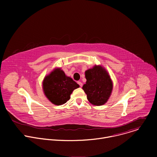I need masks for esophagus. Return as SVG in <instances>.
Returning a JSON list of instances; mask_svg holds the SVG:
<instances>
[{
  "mask_svg": "<svg viewBox=\"0 0 157 157\" xmlns=\"http://www.w3.org/2000/svg\"><path fill=\"white\" fill-rule=\"evenodd\" d=\"M78 84L81 87H82V82H81V81H78Z\"/></svg>",
  "mask_w": 157,
  "mask_h": 157,
  "instance_id": "34e87169",
  "label": "esophagus"
}]
</instances>
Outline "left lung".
Instances as JSON below:
<instances>
[{
    "label": "left lung",
    "instance_id": "8db88e82",
    "mask_svg": "<svg viewBox=\"0 0 157 157\" xmlns=\"http://www.w3.org/2000/svg\"><path fill=\"white\" fill-rule=\"evenodd\" d=\"M86 84L82 89L87 100L95 105H102L108 101L113 84L107 71L101 66H94L85 71Z\"/></svg>",
    "mask_w": 157,
    "mask_h": 157
}]
</instances>
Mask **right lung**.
<instances>
[{
    "label": "right lung",
    "instance_id": "1",
    "mask_svg": "<svg viewBox=\"0 0 157 157\" xmlns=\"http://www.w3.org/2000/svg\"><path fill=\"white\" fill-rule=\"evenodd\" d=\"M79 87L70 77L66 76L61 68H56L43 81L44 95L53 104L60 105L70 99V95L75 89Z\"/></svg>",
    "mask_w": 157,
    "mask_h": 157
}]
</instances>
